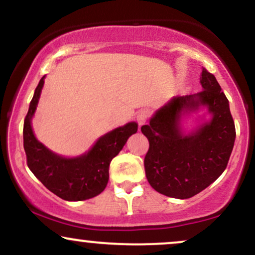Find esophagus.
Returning a JSON list of instances; mask_svg holds the SVG:
<instances>
[{
    "label": "esophagus",
    "instance_id": "1",
    "mask_svg": "<svg viewBox=\"0 0 255 255\" xmlns=\"http://www.w3.org/2000/svg\"><path fill=\"white\" fill-rule=\"evenodd\" d=\"M148 116H150V110H147V109L140 110L139 113L136 114V121H137V124H139L140 127H141L142 125L146 124Z\"/></svg>",
    "mask_w": 255,
    "mask_h": 255
}]
</instances>
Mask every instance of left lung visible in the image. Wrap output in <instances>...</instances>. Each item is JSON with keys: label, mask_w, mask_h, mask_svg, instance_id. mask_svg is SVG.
Masks as SVG:
<instances>
[{"label": "left lung", "mask_w": 255, "mask_h": 255, "mask_svg": "<svg viewBox=\"0 0 255 255\" xmlns=\"http://www.w3.org/2000/svg\"><path fill=\"white\" fill-rule=\"evenodd\" d=\"M200 84V92L171 98L154 113L150 125L141 127L150 142L144 159L146 177L166 197L188 199L204 191L225 170L233 151L236 131L229 101L205 68ZM200 106L208 108L212 120L184 134L180 116Z\"/></svg>", "instance_id": "8db88e82"}]
</instances>
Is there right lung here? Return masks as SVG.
I'll list each match as a JSON object with an SVG mask.
<instances>
[{"label": "right lung", "mask_w": 255, "mask_h": 255, "mask_svg": "<svg viewBox=\"0 0 255 255\" xmlns=\"http://www.w3.org/2000/svg\"><path fill=\"white\" fill-rule=\"evenodd\" d=\"M44 78L34 91L24 122V148L30 170L49 191L67 201H80L101 194L109 181V165L128 137L136 133L135 122L122 126L101 136L87 153L64 158L39 142L32 130L31 120L37 109Z\"/></svg>", "instance_id": "right-lung-1"}]
</instances>
